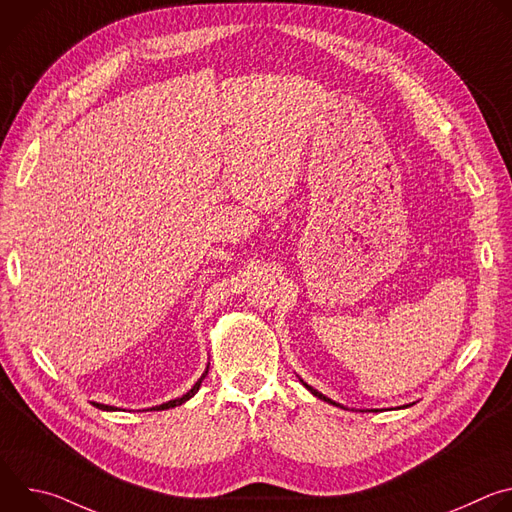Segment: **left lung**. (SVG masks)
<instances>
[{"mask_svg": "<svg viewBox=\"0 0 512 512\" xmlns=\"http://www.w3.org/2000/svg\"><path fill=\"white\" fill-rule=\"evenodd\" d=\"M306 387H308V385H306ZM308 389H310V391H312V393H314V395H316V397H320V399H324V401H328V403H332V405H336V403H334V401H330V399H326V397H324V395H322V393H318V391H316V389H312V387H308Z\"/></svg>", "mask_w": 512, "mask_h": 512, "instance_id": "1", "label": "left lung"}]
</instances>
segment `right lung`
Returning <instances> with one entry per match:
<instances>
[{
  "label": "right lung",
  "instance_id": "add662e5",
  "mask_svg": "<svg viewBox=\"0 0 512 512\" xmlns=\"http://www.w3.org/2000/svg\"><path fill=\"white\" fill-rule=\"evenodd\" d=\"M206 375H208V369H206V371H204V375H202V377H200V379H198V381H196V383H194V387H192V389H190V391H188V393H186V395H182V397H180V399H174V401H168V403H164V405H158V407H152V409H170V407H176V405H182V403H184V401H188V399H190V397H194V395H196V391H198V389H200V385H202V381H204V377H206ZM93 405H97V407H99V409H103V411H113V409H115V407H111V405H101V403H93Z\"/></svg>",
  "mask_w": 512,
  "mask_h": 512
}]
</instances>
